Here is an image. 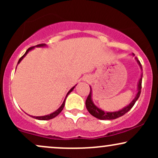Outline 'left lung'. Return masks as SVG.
<instances>
[{"label":"left lung","mask_w":158,"mask_h":158,"mask_svg":"<svg viewBox=\"0 0 158 158\" xmlns=\"http://www.w3.org/2000/svg\"><path fill=\"white\" fill-rule=\"evenodd\" d=\"M137 63H138V64L140 66V68H141L140 62H139L137 59ZM141 88H142V76H141L140 79H139V81L138 92H137V95H136V97L135 98V99H134V100L132 101V102L130 103L128 106H126V108H123L122 110H118V111L106 112V111H104V110L99 109V108H98L94 104L93 102H92V100H91V88H90L89 95L88 96L86 101H85V106H86V108H87V109H88V112H89L91 115H93L94 117H97V119H117V118H118V117H122V116L124 115L125 114H126L127 112H128V110L131 109L132 107L134 106V105L135 104L136 101L138 99L139 95H140Z\"/></svg>","instance_id":"8db88e82"}]
</instances>
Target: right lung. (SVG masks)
<instances>
[{
  "mask_svg": "<svg viewBox=\"0 0 158 158\" xmlns=\"http://www.w3.org/2000/svg\"><path fill=\"white\" fill-rule=\"evenodd\" d=\"M43 46H45V44H38L37 45V47H43ZM34 48H35V47H31V48H28L27 49V50L26 51V52H25L24 54H23V55L21 56V58H20V59L19 60V62H18V64H19L20 63V61H21V60H22L23 59V58L25 56L27 55V52H28L29 51H30V50H32V49H33ZM75 88V86L74 87H73V88H71V89H70V90H69L68 91V94H67V96H66V97H65V99H66L67 98V97H68V95L70 93V92L72 91V90H73V88ZM65 99L64 100V102H63V103H62V105H61V106L60 107V108H59V109H58L57 110H56L55 112H53V113H52V114H49V115H46V116H43V117H33V116H32V117H33V118H35V119H40V120H48V119H52V118H54V117H56V116L57 115H59V114L61 113V110H63V108H64V104H65Z\"/></svg>",
  "mask_w": 158,
  "mask_h": 158,
  "instance_id": "add662e5",
  "label": "right lung"
}]
</instances>
